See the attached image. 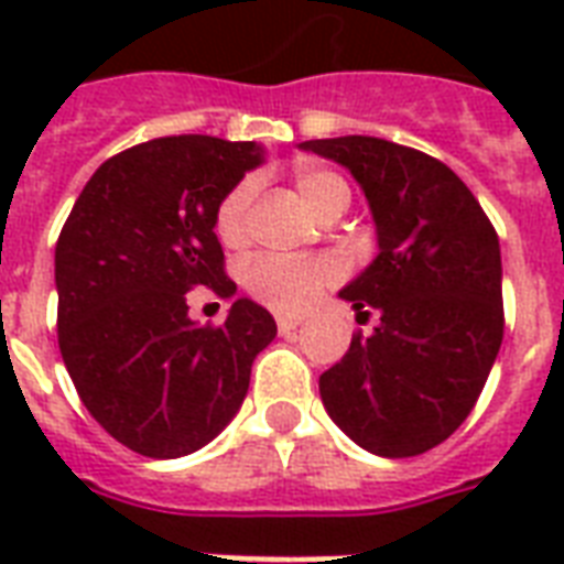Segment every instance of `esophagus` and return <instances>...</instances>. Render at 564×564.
I'll return each instance as SVG.
<instances>
[{
    "label": "esophagus",
    "instance_id": "obj_1",
    "mask_svg": "<svg viewBox=\"0 0 564 564\" xmlns=\"http://www.w3.org/2000/svg\"><path fill=\"white\" fill-rule=\"evenodd\" d=\"M300 323H303L300 317H279L276 326H279V332H282V335H291V332H294Z\"/></svg>",
    "mask_w": 564,
    "mask_h": 564
}]
</instances>
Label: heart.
<instances>
[{
    "label": "heart",
    "instance_id": "heart-1",
    "mask_svg": "<svg viewBox=\"0 0 564 564\" xmlns=\"http://www.w3.org/2000/svg\"><path fill=\"white\" fill-rule=\"evenodd\" d=\"M296 194L308 205V212L321 220L332 208H344L350 203V187L338 173L326 167H300L294 173ZM256 199V182L241 178L232 185L214 208V235L223 247H241L250 235V208ZM341 276L338 261L329 256L314 259H279V256H259L243 268V285L261 303L276 312H300L317 300L323 288H329Z\"/></svg>",
    "mask_w": 564,
    "mask_h": 564
}]
</instances>
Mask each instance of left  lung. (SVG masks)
Segmentation results:
<instances>
[{
    "label": "left lung",
    "instance_id": "left-lung-1",
    "mask_svg": "<svg viewBox=\"0 0 564 564\" xmlns=\"http://www.w3.org/2000/svg\"><path fill=\"white\" fill-rule=\"evenodd\" d=\"M300 150L338 161L368 196L377 259L341 291L379 314L370 338L321 377L326 412L388 459L426 453L459 430L503 341L500 241L477 196L412 147L347 134Z\"/></svg>",
    "mask_w": 564,
    "mask_h": 564
}]
</instances>
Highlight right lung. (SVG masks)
Segmentation results:
<instances>
[{
    "label": "right lung",
    "mask_w": 564,
    "mask_h": 564,
    "mask_svg": "<svg viewBox=\"0 0 564 564\" xmlns=\"http://www.w3.org/2000/svg\"><path fill=\"white\" fill-rule=\"evenodd\" d=\"M264 150L178 134L108 159L78 194L58 247L61 359L111 438L150 459H178L217 438L241 409L252 359L276 321L223 270L214 208ZM212 286L234 308L196 327L184 294Z\"/></svg>",
    "instance_id": "obj_1"
}]
</instances>
